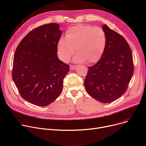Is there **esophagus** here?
I'll list each match as a JSON object with an SVG mask.
<instances>
[{"mask_svg":"<svg viewBox=\"0 0 146 146\" xmlns=\"http://www.w3.org/2000/svg\"><path fill=\"white\" fill-rule=\"evenodd\" d=\"M70 70H74L75 68H77V66L72 65V66H70Z\"/></svg>","mask_w":146,"mask_h":146,"instance_id":"1","label":"esophagus"}]
</instances>
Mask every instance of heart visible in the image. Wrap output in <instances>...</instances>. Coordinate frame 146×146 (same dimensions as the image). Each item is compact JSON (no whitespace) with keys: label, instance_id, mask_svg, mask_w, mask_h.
<instances>
[{"label":"heart","instance_id":"obj_1","mask_svg":"<svg viewBox=\"0 0 146 146\" xmlns=\"http://www.w3.org/2000/svg\"><path fill=\"white\" fill-rule=\"evenodd\" d=\"M106 35L100 27L92 25H78L67 29L65 37L61 38L57 44L60 58L67 62L74 54L75 62L87 61L94 63L101 58L106 45Z\"/></svg>","mask_w":146,"mask_h":146}]
</instances>
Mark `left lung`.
Returning a JSON list of instances; mask_svg holds the SVG:
<instances>
[{
	"label": "left lung",
	"mask_w": 146,
	"mask_h": 146,
	"mask_svg": "<svg viewBox=\"0 0 146 146\" xmlns=\"http://www.w3.org/2000/svg\"><path fill=\"white\" fill-rule=\"evenodd\" d=\"M106 45L101 59L88 67L84 82L90 96L102 103L115 101L128 88L134 71L131 48L125 38L106 25Z\"/></svg>",
	"instance_id": "8db88e82"
}]
</instances>
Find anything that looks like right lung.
I'll return each mask as SVG.
<instances>
[{
	"label": "right lung",
	"mask_w": 146,
	"mask_h": 146,
	"mask_svg": "<svg viewBox=\"0 0 146 146\" xmlns=\"http://www.w3.org/2000/svg\"><path fill=\"white\" fill-rule=\"evenodd\" d=\"M59 28L51 23L34 29L14 54L13 80L22 98L37 106H47L56 100L70 69L57 57V44L62 34Z\"/></svg>",
	"instance_id": "1"
}]
</instances>
